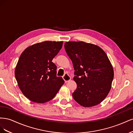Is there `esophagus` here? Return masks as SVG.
<instances>
[{"mask_svg":"<svg viewBox=\"0 0 133 133\" xmlns=\"http://www.w3.org/2000/svg\"><path fill=\"white\" fill-rule=\"evenodd\" d=\"M63 78L64 80V81L65 82H67L68 81H69V80L71 79V77L69 75L68 73H65L64 74V75L63 76Z\"/></svg>","mask_w":133,"mask_h":133,"instance_id":"esophagus-1","label":"esophagus"}]
</instances>
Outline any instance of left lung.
Masks as SVG:
<instances>
[{"label": "left lung", "instance_id": "obj_1", "mask_svg": "<svg viewBox=\"0 0 133 133\" xmlns=\"http://www.w3.org/2000/svg\"><path fill=\"white\" fill-rule=\"evenodd\" d=\"M64 48L75 70L74 99L84 107L98 105L108 94L114 78L107 55L99 46L83 42H66Z\"/></svg>", "mask_w": 133, "mask_h": 133}]
</instances>
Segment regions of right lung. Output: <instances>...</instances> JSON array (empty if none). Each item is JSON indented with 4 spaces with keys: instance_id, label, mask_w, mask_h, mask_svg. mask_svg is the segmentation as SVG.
Segmentation results:
<instances>
[{
    "instance_id": "obj_1",
    "label": "right lung",
    "mask_w": 133,
    "mask_h": 133,
    "mask_svg": "<svg viewBox=\"0 0 133 133\" xmlns=\"http://www.w3.org/2000/svg\"><path fill=\"white\" fill-rule=\"evenodd\" d=\"M62 45L63 42L45 41L27 48L20 56L15 79L23 94L31 101H49L64 83L61 76H57V66L52 62Z\"/></svg>"
}]
</instances>
